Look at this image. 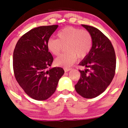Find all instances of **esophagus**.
Wrapping results in <instances>:
<instances>
[{
    "mask_svg": "<svg viewBox=\"0 0 128 128\" xmlns=\"http://www.w3.org/2000/svg\"><path fill=\"white\" fill-rule=\"evenodd\" d=\"M71 69H72L71 68H64V72H67L70 70Z\"/></svg>",
    "mask_w": 128,
    "mask_h": 128,
    "instance_id": "esophagus-1",
    "label": "esophagus"
}]
</instances>
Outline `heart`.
Segmentation results:
<instances>
[{"instance_id": "heart-1", "label": "heart", "mask_w": 128, "mask_h": 128, "mask_svg": "<svg viewBox=\"0 0 128 128\" xmlns=\"http://www.w3.org/2000/svg\"><path fill=\"white\" fill-rule=\"evenodd\" d=\"M58 38H50L47 42V48L54 55H58L66 46V53L56 59L57 65L70 67L77 58H85L92 50V39L88 31L73 27L64 28L58 32Z\"/></svg>"}]
</instances>
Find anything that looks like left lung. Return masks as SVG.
I'll list each match as a JSON object with an SVG mask.
<instances>
[{"label":"left lung","mask_w":128,"mask_h":128,"mask_svg":"<svg viewBox=\"0 0 128 128\" xmlns=\"http://www.w3.org/2000/svg\"><path fill=\"white\" fill-rule=\"evenodd\" d=\"M92 35V45L89 54L79 64L85 68L74 86L75 90L86 98L102 93L111 83L116 69L114 48L110 40L98 29L82 24Z\"/></svg>","instance_id":"obj_1"}]
</instances>
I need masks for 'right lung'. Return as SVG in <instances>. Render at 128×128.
I'll use <instances>...</instances> for the list:
<instances>
[{
  "label": "right lung",
  "instance_id": "add662e5",
  "mask_svg": "<svg viewBox=\"0 0 128 128\" xmlns=\"http://www.w3.org/2000/svg\"><path fill=\"white\" fill-rule=\"evenodd\" d=\"M58 25L34 28L24 34L13 52L14 74L24 92L36 100H45L55 92L64 72L62 68L51 66L54 58L47 48V42Z\"/></svg>",
  "mask_w": 128,
  "mask_h": 128
}]
</instances>
